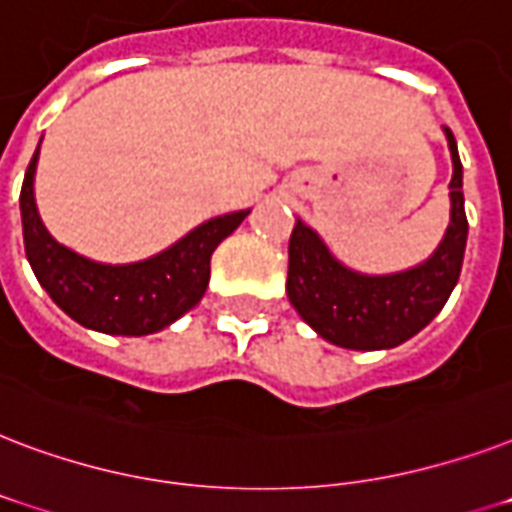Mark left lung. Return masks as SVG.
Segmentation results:
<instances>
[{"label":"left lung","mask_w":512,"mask_h":512,"mask_svg":"<svg viewBox=\"0 0 512 512\" xmlns=\"http://www.w3.org/2000/svg\"><path fill=\"white\" fill-rule=\"evenodd\" d=\"M446 138L454 160L451 224L425 264L400 275H358L342 267L310 227L296 221L288 243L285 291L304 323L331 344L347 350H390L419 334L449 301L465 259L467 216L457 141L451 130Z\"/></svg>","instance_id":"left-lung-1"}]
</instances>
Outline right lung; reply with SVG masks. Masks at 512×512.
I'll return each mask as SVG.
<instances>
[{"label":"right lung","mask_w":512,"mask_h":512,"mask_svg":"<svg viewBox=\"0 0 512 512\" xmlns=\"http://www.w3.org/2000/svg\"><path fill=\"white\" fill-rule=\"evenodd\" d=\"M37 157L39 146L26 168L21 189L26 259L50 299L79 326L101 334H154L192 310L211 280V256L216 245L248 216V211H237L205 221L184 240L170 245L168 251L138 264H98L63 248L47 235L34 202Z\"/></svg>","instance_id":"add662e5"}]
</instances>
